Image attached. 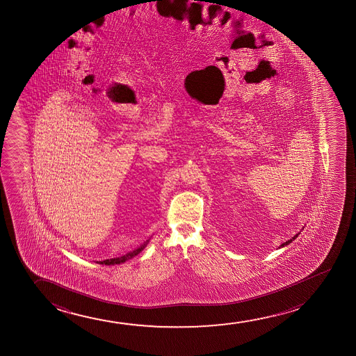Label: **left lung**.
Masks as SVG:
<instances>
[{
  "label": "left lung",
  "instance_id": "obj_1",
  "mask_svg": "<svg viewBox=\"0 0 356 356\" xmlns=\"http://www.w3.org/2000/svg\"><path fill=\"white\" fill-rule=\"evenodd\" d=\"M298 234H296L294 237H292V238L289 239V241H287V242H284V243L281 244V247H280V248H282V247H284V245H288V244L291 243V242H293V239L297 238Z\"/></svg>",
  "mask_w": 356,
  "mask_h": 356
}]
</instances>
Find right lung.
Instances as JSON below:
<instances>
[{"label": "right lung", "instance_id": "1", "mask_svg": "<svg viewBox=\"0 0 356 356\" xmlns=\"http://www.w3.org/2000/svg\"><path fill=\"white\" fill-rule=\"evenodd\" d=\"M148 242H149V239L146 241L145 243L142 244L141 247H138V248L135 249V250H132V252H130V253L125 254V255L119 257V258L107 259V260H103V261H99V264H104V265H117V264L125 263L127 260H130V259L134 258V257L140 253V252H142V250L145 249V247H146Z\"/></svg>", "mask_w": 356, "mask_h": 356}]
</instances>
